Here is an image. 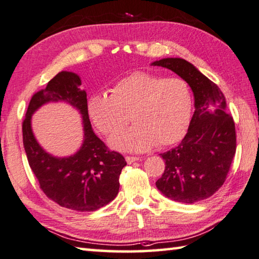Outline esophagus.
Here are the masks:
<instances>
[{
	"instance_id": "34e87169",
	"label": "esophagus",
	"mask_w": 259,
	"mask_h": 259,
	"mask_svg": "<svg viewBox=\"0 0 259 259\" xmlns=\"http://www.w3.org/2000/svg\"><path fill=\"white\" fill-rule=\"evenodd\" d=\"M126 161H127V164H132V162H134V161H138V160H140V157H134V156H126Z\"/></svg>"
}]
</instances>
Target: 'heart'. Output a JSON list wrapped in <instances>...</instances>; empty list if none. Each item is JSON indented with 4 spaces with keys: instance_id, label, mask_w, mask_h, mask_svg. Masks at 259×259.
Here are the masks:
<instances>
[{
    "instance_id": "b5f03b06",
    "label": "heart",
    "mask_w": 259,
    "mask_h": 259,
    "mask_svg": "<svg viewBox=\"0 0 259 259\" xmlns=\"http://www.w3.org/2000/svg\"><path fill=\"white\" fill-rule=\"evenodd\" d=\"M193 97L188 81L135 71L117 81L111 94L90 97L88 112L100 132L111 135L125 125L129 115L136 124L110 139L111 147L144 151L153 146L179 142L191 120Z\"/></svg>"
}]
</instances>
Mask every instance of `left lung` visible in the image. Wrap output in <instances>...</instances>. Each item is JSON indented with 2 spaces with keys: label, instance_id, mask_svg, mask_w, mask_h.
<instances>
[{
  "label": "left lung",
  "instance_id": "left-lung-1",
  "mask_svg": "<svg viewBox=\"0 0 259 259\" xmlns=\"http://www.w3.org/2000/svg\"><path fill=\"white\" fill-rule=\"evenodd\" d=\"M151 65L167 68L187 80L194 97L187 135L178 147L160 155L166 167L156 187L174 201L205 200L223 185L235 155V126L226 112L225 97L219 86L184 59L165 58Z\"/></svg>",
  "mask_w": 259,
  "mask_h": 259
}]
</instances>
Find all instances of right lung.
<instances>
[{
    "label": "right lung",
    "instance_id": "add662e5",
    "mask_svg": "<svg viewBox=\"0 0 259 259\" xmlns=\"http://www.w3.org/2000/svg\"><path fill=\"white\" fill-rule=\"evenodd\" d=\"M80 77L60 71L47 88L31 98L22 122V140L29 166L39 188L61 207L77 211H94L108 205L119 191V175L126 166L120 153L110 151L92 130L86 92ZM63 101L80 112L84 138L79 151L69 157H56L39 146L31 130V116L44 104Z\"/></svg>",
    "mask_w": 259,
    "mask_h": 259
}]
</instances>
